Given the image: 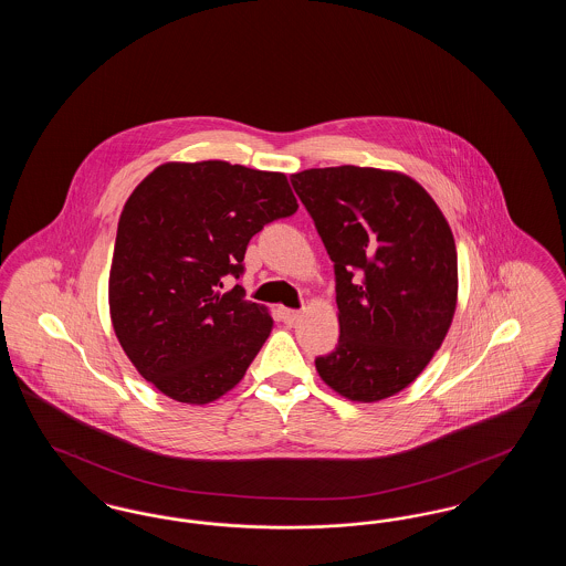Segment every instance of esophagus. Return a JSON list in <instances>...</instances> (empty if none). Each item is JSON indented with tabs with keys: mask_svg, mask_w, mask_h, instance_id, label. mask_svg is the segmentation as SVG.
Listing matches in <instances>:
<instances>
[{
	"mask_svg": "<svg viewBox=\"0 0 566 566\" xmlns=\"http://www.w3.org/2000/svg\"><path fill=\"white\" fill-rule=\"evenodd\" d=\"M298 316H301L298 310H289V307H282V310H280V321H282V323L293 324Z\"/></svg>",
	"mask_w": 566,
	"mask_h": 566,
	"instance_id": "34e87169",
	"label": "esophagus"
}]
</instances>
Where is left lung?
Wrapping results in <instances>:
<instances>
[{
  "label": "left lung",
  "mask_w": 566,
  "mask_h": 566,
  "mask_svg": "<svg viewBox=\"0 0 566 566\" xmlns=\"http://www.w3.org/2000/svg\"><path fill=\"white\" fill-rule=\"evenodd\" d=\"M291 182L335 268L339 342L316 369L350 401L392 397L431 363L454 318L452 229L405 174L342 165Z\"/></svg>",
  "instance_id": "obj_1"
}]
</instances>
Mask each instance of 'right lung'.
Listing matches in <instances>:
<instances>
[{"label":"right lung","mask_w":566,"mask_h":566,"mask_svg":"<svg viewBox=\"0 0 566 566\" xmlns=\"http://www.w3.org/2000/svg\"><path fill=\"white\" fill-rule=\"evenodd\" d=\"M298 208L284 174L227 161L165 163L118 220L109 316L139 376L163 395L212 403L270 337L268 310L222 277L243 273L252 235Z\"/></svg>","instance_id":"add662e5"}]
</instances>
